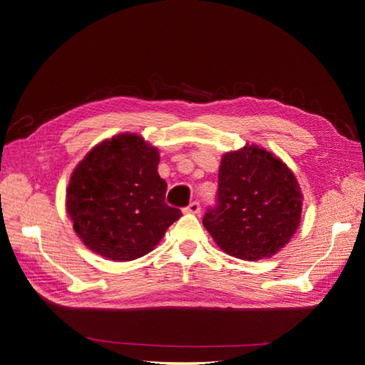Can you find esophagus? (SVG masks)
<instances>
[{
    "label": "esophagus",
    "instance_id": "esophagus-1",
    "mask_svg": "<svg viewBox=\"0 0 365 365\" xmlns=\"http://www.w3.org/2000/svg\"><path fill=\"white\" fill-rule=\"evenodd\" d=\"M201 211V206H200V202L197 201H191L190 205L185 207V212H191V214H197Z\"/></svg>",
    "mask_w": 365,
    "mask_h": 365
}]
</instances>
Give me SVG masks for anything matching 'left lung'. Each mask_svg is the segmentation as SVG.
I'll return each mask as SVG.
<instances>
[{"label": "left lung", "mask_w": 365, "mask_h": 365, "mask_svg": "<svg viewBox=\"0 0 365 365\" xmlns=\"http://www.w3.org/2000/svg\"><path fill=\"white\" fill-rule=\"evenodd\" d=\"M301 206L293 172L262 148L245 146L222 158L215 206L202 225L227 255L259 261L289 242Z\"/></svg>", "instance_id": "8db88e82"}]
</instances>
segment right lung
<instances>
[{"label": "right lung", "mask_w": 365, "mask_h": 365, "mask_svg": "<svg viewBox=\"0 0 365 365\" xmlns=\"http://www.w3.org/2000/svg\"><path fill=\"white\" fill-rule=\"evenodd\" d=\"M159 153L138 135L122 133L93 148L67 188V214L91 251L113 261L150 252L180 209L165 205Z\"/></svg>", "instance_id": "add662e5"}]
</instances>
